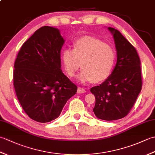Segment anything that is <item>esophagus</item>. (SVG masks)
<instances>
[{"label":"esophagus","mask_w":155,"mask_h":155,"mask_svg":"<svg viewBox=\"0 0 155 155\" xmlns=\"http://www.w3.org/2000/svg\"><path fill=\"white\" fill-rule=\"evenodd\" d=\"M85 92H86V91H85V89L84 88H81V87H78V89H77V93H85Z\"/></svg>","instance_id":"esophagus-1"}]
</instances>
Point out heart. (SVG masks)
I'll return each instance as SVG.
<instances>
[{"label":"heart","instance_id":"1","mask_svg":"<svg viewBox=\"0 0 155 155\" xmlns=\"http://www.w3.org/2000/svg\"><path fill=\"white\" fill-rule=\"evenodd\" d=\"M115 58L113 48L98 39L88 37L78 39L74 43L73 50L65 49L62 56L70 77H74L81 64L83 70L77 76L81 83L106 80L113 71Z\"/></svg>","mask_w":155,"mask_h":155}]
</instances>
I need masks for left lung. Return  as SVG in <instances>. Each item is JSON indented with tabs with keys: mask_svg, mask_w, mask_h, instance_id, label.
I'll use <instances>...</instances> for the list:
<instances>
[{
	"mask_svg": "<svg viewBox=\"0 0 155 155\" xmlns=\"http://www.w3.org/2000/svg\"><path fill=\"white\" fill-rule=\"evenodd\" d=\"M113 36L117 64L99 86L91 88L95 97L93 112L98 119L115 120L127 116L142 88L140 61L135 48L117 29L108 27Z\"/></svg>",
	"mask_w": 155,
	"mask_h": 155,
	"instance_id": "left-lung-1",
	"label": "left lung"
}]
</instances>
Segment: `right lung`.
<instances>
[{
  "label": "right lung",
  "instance_id": "right-lung-1",
  "mask_svg": "<svg viewBox=\"0 0 155 155\" xmlns=\"http://www.w3.org/2000/svg\"><path fill=\"white\" fill-rule=\"evenodd\" d=\"M64 39L57 28L45 26L22 45L14 65L15 93L31 119L51 122L59 117L77 87L61 70Z\"/></svg>",
  "mask_w": 155,
  "mask_h": 155
}]
</instances>
